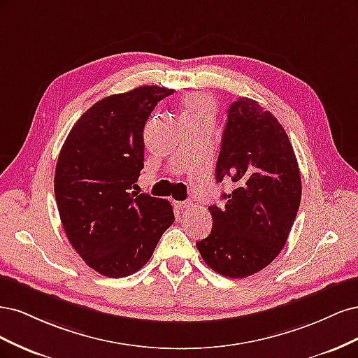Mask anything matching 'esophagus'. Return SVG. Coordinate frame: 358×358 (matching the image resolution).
Returning <instances> with one entry per match:
<instances>
[{
  "instance_id": "34e87169",
  "label": "esophagus",
  "mask_w": 358,
  "mask_h": 358,
  "mask_svg": "<svg viewBox=\"0 0 358 358\" xmlns=\"http://www.w3.org/2000/svg\"><path fill=\"white\" fill-rule=\"evenodd\" d=\"M175 206L176 208L180 210V212H183V210H188L191 206H192V203H191V200H185V201H176L175 203Z\"/></svg>"
}]
</instances>
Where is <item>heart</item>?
Wrapping results in <instances>:
<instances>
[{
  "label": "heart",
  "instance_id": "b5f03b06",
  "mask_svg": "<svg viewBox=\"0 0 358 358\" xmlns=\"http://www.w3.org/2000/svg\"><path fill=\"white\" fill-rule=\"evenodd\" d=\"M183 122H212L216 113L213 96L206 92H191L182 101Z\"/></svg>",
  "mask_w": 358,
  "mask_h": 358
}]
</instances>
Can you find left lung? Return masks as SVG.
<instances>
[{"mask_svg": "<svg viewBox=\"0 0 358 358\" xmlns=\"http://www.w3.org/2000/svg\"><path fill=\"white\" fill-rule=\"evenodd\" d=\"M231 179L224 204L209 206L212 231L196 243L204 263L227 278L267 267L284 248L301 199L294 150L278 119L258 101L239 99L227 110L216 182Z\"/></svg>", "mask_w": 358, "mask_h": 358, "instance_id": "8db88e82", "label": "left lung"}]
</instances>
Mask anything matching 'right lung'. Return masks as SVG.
<instances>
[{"mask_svg": "<svg viewBox=\"0 0 358 358\" xmlns=\"http://www.w3.org/2000/svg\"><path fill=\"white\" fill-rule=\"evenodd\" d=\"M173 91L140 86L96 101L59 152L55 199L64 231L85 263L107 278L142 268L175 222L170 201L131 191L145 166V124Z\"/></svg>", "mask_w": 358, "mask_h": 358, "instance_id": "1", "label": "right lung"}]
</instances>
